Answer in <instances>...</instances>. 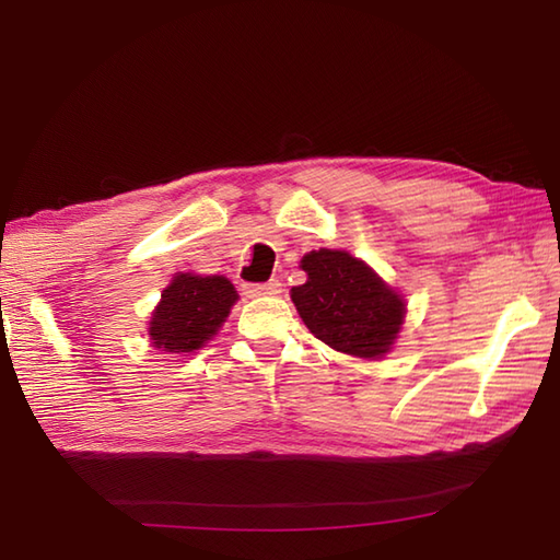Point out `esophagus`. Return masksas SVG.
<instances>
[{
	"label": "esophagus",
	"mask_w": 560,
	"mask_h": 560,
	"mask_svg": "<svg viewBox=\"0 0 560 560\" xmlns=\"http://www.w3.org/2000/svg\"><path fill=\"white\" fill-rule=\"evenodd\" d=\"M249 295H279L281 293V283L277 279H271L267 283H257V287L247 289Z\"/></svg>",
	"instance_id": "obj_1"
}]
</instances>
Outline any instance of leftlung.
Wrapping results in <instances>:
<instances>
[{"instance_id":"left-lung-1","label":"left lung","mask_w":560,"mask_h":560,"mask_svg":"<svg viewBox=\"0 0 560 560\" xmlns=\"http://www.w3.org/2000/svg\"><path fill=\"white\" fill-rule=\"evenodd\" d=\"M301 269L307 279L291 289V301L319 341L368 361L392 351L407 301L373 267L347 249L319 247L303 255Z\"/></svg>"}]
</instances>
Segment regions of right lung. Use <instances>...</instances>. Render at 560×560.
I'll return each instance as SVG.
<instances>
[{"mask_svg":"<svg viewBox=\"0 0 560 560\" xmlns=\"http://www.w3.org/2000/svg\"><path fill=\"white\" fill-rule=\"evenodd\" d=\"M235 303V287L219 273H175L151 313V347L183 355L205 349V343L219 335Z\"/></svg>","mask_w":560,"mask_h":560,"instance_id":"1","label":"right lung"}]
</instances>
